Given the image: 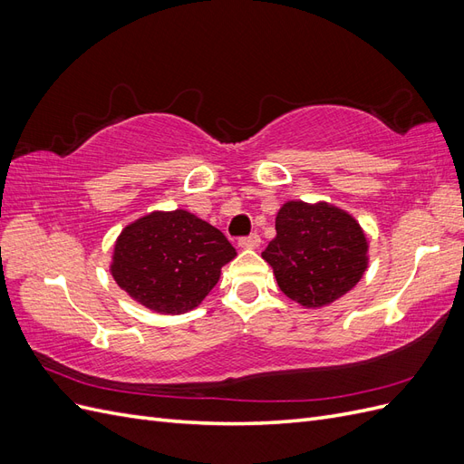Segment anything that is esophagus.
<instances>
[{"label": "esophagus", "mask_w": 464, "mask_h": 464, "mask_svg": "<svg viewBox=\"0 0 464 464\" xmlns=\"http://www.w3.org/2000/svg\"><path fill=\"white\" fill-rule=\"evenodd\" d=\"M237 244H240V247H244V249H256L261 244V237H259V234H249V236L240 237V242Z\"/></svg>", "instance_id": "1"}]
</instances>
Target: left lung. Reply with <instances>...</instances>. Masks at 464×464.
Instances as JSON below:
<instances>
[{
    "mask_svg": "<svg viewBox=\"0 0 464 464\" xmlns=\"http://www.w3.org/2000/svg\"><path fill=\"white\" fill-rule=\"evenodd\" d=\"M275 228L276 237L263 259L290 300L323 307L360 283L368 266V240L343 208L288 201L280 207Z\"/></svg>",
    "mask_w": 464,
    "mask_h": 464,
    "instance_id": "8db88e82",
    "label": "left lung"
}]
</instances>
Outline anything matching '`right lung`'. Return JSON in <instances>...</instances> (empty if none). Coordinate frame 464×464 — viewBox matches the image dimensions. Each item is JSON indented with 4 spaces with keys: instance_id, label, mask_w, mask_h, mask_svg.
<instances>
[{
    "instance_id": "1",
    "label": "right lung",
    "mask_w": 464,
    "mask_h": 464,
    "mask_svg": "<svg viewBox=\"0 0 464 464\" xmlns=\"http://www.w3.org/2000/svg\"><path fill=\"white\" fill-rule=\"evenodd\" d=\"M236 249L220 230L188 210L150 213L125 227L111 276L133 300L159 314H186L215 288Z\"/></svg>"
}]
</instances>
